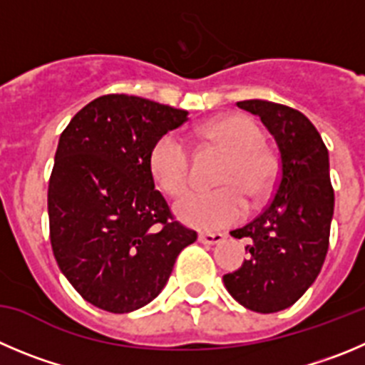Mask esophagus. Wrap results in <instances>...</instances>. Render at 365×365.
<instances>
[{"mask_svg": "<svg viewBox=\"0 0 365 365\" xmlns=\"http://www.w3.org/2000/svg\"><path fill=\"white\" fill-rule=\"evenodd\" d=\"M200 243L203 245H220L225 240L223 234H214V232H200L198 236Z\"/></svg>", "mask_w": 365, "mask_h": 365, "instance_id": "34e87169", "label": "esophagus"}]
</instances>
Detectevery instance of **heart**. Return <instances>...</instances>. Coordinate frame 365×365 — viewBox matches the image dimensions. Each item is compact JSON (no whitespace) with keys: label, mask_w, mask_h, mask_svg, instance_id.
<instances>
[{"label":"heart","mask_w":365,"mask_h":365,"mask_svg":"<svg viewBox=\"0 0 365 365\" xmlns=\"http://www.w3.org/2000/svg\"><path fill=\"white\" fill-rule=\"evenodd\" d=\"M202 135L229 153L217 182L221 189L190 190L175 203V214L183 223L200 230H217L237 223L247 214L243 192L259 202L274 183L277 162L261 144L263 131L252 117L243 113L223 115L207 122ZM149 171L162 190L178 196L190 180L189 148L176 133H165L149 151Z\"/></svg>","instance_id":"b5f03b06"}]
</instances>
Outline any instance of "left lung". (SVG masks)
<instances>
[{
	"label": "left lung",
	"instance_id": "8db88e82",
	"mask_svg": "<svg viewBox=\"0 0 365 365\" xmlns=\"http://www.w3.org/2000/svg\"><path fill=\"white\" fill-rule=\"evenodd\" d=\"M257 115L281 153V175L267 209L232 230L247 237L248 259L223 275L225 288L245 308L275 313L302 297L324 264L335 194L329 155L321 135L301 111L275 102L241 101Z\"/></svg>",
	"mask_w": 365,
	"mask_h": 365
}]
</instances>
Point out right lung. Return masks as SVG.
I'll return each instance as SVG.
<instances>
[{
  "instance_id": "obj_1",
  "label": "right lung",
  "mask_w": 365,
  "mask_h": 365,
  "mask_svg": "<svg viewBox=\"0 0 365 365\" xmlns=\"http://www.w3.org/2000/svg\"><path fill=\"white\" fill-rule=\"evenodd\" d=\"M189 111L133 95L86 104L59 138L48 183L50 241L64 277L90 304L129 313L149 304L198 234L173 220L149 151Z\"/></svg>"
}]
</instances>
